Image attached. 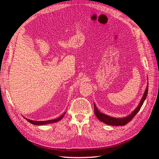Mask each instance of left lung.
Returning <instances> with one entry per match:
<instances>
[{
  "instance_id": "8db88e82",
  "label": "left lung",
  "mask_w": 159,
  "mask_h": 159,
  "mask_svg": "<svg viewBox=\"0 0 159 159\" xmlns=\"http://www.w3.org/2000/svg\"><path fill=\"white\" fill-rule=\"evenodd\" d=\"M148 84H147V88L145 91V93H144V94H143V96L141 100L140 103H139V104L138 105V106L136 107V109H134L131 114L128 115V116H127L125 117H123V118H115V117H110V116H109V115H107L101 113L98 109V108L96 107V105L94 103V111H95V114L96 115V117L98 118L99 121H101L102 122H103L105 124L109 125H114V126L125 125H126L130 121H131L132 119L134 116H135V115L139 112V111L140 110L144 102H145V99L147 98V95L148 93Z\"/></svg>"
}]
</instances>
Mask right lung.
<instances>
[{
	"instance_id": "1",
	"label": "right lung",
	"mask_w": 159,
	"mask_h": 159,
	"mask_svg": "<svg viewBox=\"0 0 159 159\" xmlns=\"http://www.w3.org/2000/svg\"><path fill=\"white\" fill-rule=\"evenodd\" d=\"M66 112L64 113L63 114H62L60 117H59L57 119H52V120H48V121H32V120H30V119H28L27 118H25L27 121L33 124V125H47V124H49V123H56V122H57L60 121V120L63 118V117L64 116V115Z\"/></svg>"
}]
</instances>
